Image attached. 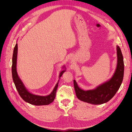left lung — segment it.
Segmentation results:
<instances>
[{
  "mask_svg": "<svg viewBox=\"0 0 132 132\" xmlns=\"http://www.w3.org/2000/svg\"><path fill=\"white\" fill-rule=\"evenodd\" d=\"M117 65L113 77L107 82L94 90L81 89L74 80V86L77 97L80 100L94 105H101L110 101L120 87L124 75V62L121 50L117 46Z\"/></svg>",
  "mask_w": 132,
  "mask_h": 132,
  "instance_id": "8db88e82",
  "label": "left lung"
}]
</instances>
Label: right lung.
Instances as JSON below:
<instances>
[{
  "mask_svg": "<svg viewBox=\"0 0 132 132\" xmlns=\"http://www.w3.org/2000/svg\"><path fill=\"white\" fill-rule=\"evenodd\" d=\"M18 54V44H16L14 47L13 55V64H12V77H13V81L15 84L16 88L19 94L21 97V98L26 101L30 103L31 105L41 106V105H47L52 102L55 97L56 91L58 86V82L55 85L53 90L52 93L47 96H43L36 95L30 93L28 91L23 84L21 81L20 79L19 78L16 71V60ZM65 68V67H63ZM65 71V70L62 71L59 74V79L61 78L62 74Z\"/></svg>",
  "mask_w": 132,
  "mask_h": 132,
  "instance_id": "right-lung-1",
  "label": "right lung"
}]
</instances>
